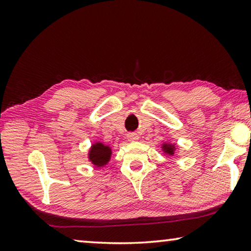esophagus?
<instances>
[{
    "instance_id": "obj_1",
    "label": "esophagus",
    "mask_w": 251,
    "mask_h": 251,
    "mask_svg": "<svg viewBox=\"0 0 251 251\" xmlns=\"http://www.w3.org/2000/svg\"><path fill=\"white\" fill-rule=\"evenodd\" d=\"M127 139H128L129 142H136L139 139V136L136 133H128L127 134Z\"/></svg>"
}]
</instances>
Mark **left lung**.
Here are the masks:
<instances>
[{
    "mask_svg": "<svg viewBox=\"0 0 251 251\" xmlns=\"http://www.w3.org/2000/svg\"><path fill=\"white\" fill-rule=\"evenodd\" d=\"M161 151H163V154L168 157V158H171L172 156L175 155V152L178 151V145L171 142H165L161 144Z\"/></svg>",
    "mask_w": 251,
    "mask_h": 251,
    "instance_id": "left-lung-1",
    "label": "left lung"
}]
</instances>
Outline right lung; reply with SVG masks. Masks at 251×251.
Here are the masks:
<instances>
[{
    "mask_svg": "<svg viewBox=\"0 0 251 251\" xmlns=\"http://www.w3.org/2000/svg\"><path fill=\"white\" fill-rule=\"evenodd\" d=\"M113 150L109 145H105L103 142L96 141L92 144L87 152V158L94 167L101 168L106 166L112 157Z\"/></svg>",
    "mask_w": 251,
    "mask_h": 251,
    "instance_id": "right-lung-1",
    "label": "right lung"
}]
</instances>
